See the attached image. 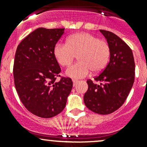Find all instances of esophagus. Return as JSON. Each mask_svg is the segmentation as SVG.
Returning <instances> with one entry per match:
<instances>
[{"label":"esophagus","mask_w":147,"mask_h":147,"mask_svg":"<svg viewBox=\"0 0 147 147\" xmlns=\"http://www.w3.org/2000/svg\"><path fill=\"white\" fill-rule=\"evenodd\" d=\"M72 82H73V85L75 86V84H76L77 83H78V80H72Z\"/></svg>","instance_id":"esophagus-1"}]
</instances>
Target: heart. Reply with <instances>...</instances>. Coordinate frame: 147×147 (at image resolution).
<instances>
[{
  "instance_id": "b5f03b06",
  "label": "heart",
  "mask_w": 147,
  "mask_h": 147,
  "mask_svg": "<svg viewBox=\"0 0 147 147\" xmlns=\"http://www.w3.org/2000/svg\"><path fill=\"white\" fill-rule=\"evenodd\" d=\"M76 55L79 61L69 67L66 74L78 79L87 76L90 70L101 72L109 61L110 48L106 41L87 32L69 35L66 44L57 43L54 47L55 57L63 67L69 66Z\"/></svg>"
}]
</instances>
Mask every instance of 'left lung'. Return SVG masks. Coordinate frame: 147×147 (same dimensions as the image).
I'll return each instance as SVG.
<instances>
[{"mask_svg": "<svg viewBox=\"0 0 147 147\" xmlns=\"http://www.w3.org/2000/svg\"><path fill=\"white\" fill-rule=\"evenodd\" d=\"M110 48L109 62L100 75L87 81L88 90L84 102L89 109L100 115H109L125 102L134 82V56L130 47L119 37L100 30Z\"/></svg>", "mask_w": 147, "mask_h": 147, "instance_id": "8db88e82", "label": "left lung"}]
</instances>
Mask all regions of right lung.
I'll list each match as a JSON object with an SVG mask.
<instances>
[{
	"label": "right lung",
	"instance_id": "1",
	"mask_svg": "<svg viewBox=\"0 0 147 147\" xmlns=\"http://www.w3.org/2000/svg\"><path fill=\"white\" fill-rule=\"evenodd\" d=\"M65 28H39L21 41L17 47L13 66L16 91L29 112L42 118L60 114L72 88L70 78H61L54 55V47Z\"/></svg>",
	"mask_w": 147,
	"mask_h": 147
}]
</instances>
